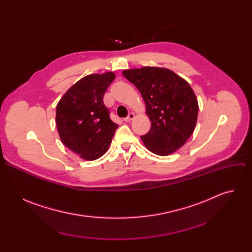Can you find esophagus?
Here are the masks:
<instances>
[{
	"label": "esophagus",
	"mask_w": 252,
	"mask_h": 252,
	"mask_svg": "<svg viewBox=\"0 0 252 252\" xmlns=\"http://www.w3.org/2000/svg\"><path fill=\"white\" fill-rule=\"evenodd\" d=\"M133 118H134V114L129 113V114H128V116H127L126 118H125V119H124V121H125L126 123H128V122H130L131 120H133Z\"/></svg>",
	"instance_id": "obj_1"
}]
</instances>
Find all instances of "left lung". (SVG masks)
I'll return each instance as SVG.
<instances>
[{"label":"left lung","instance_id":"8db88e82","mask_svg":"<svg viewBox=\"0 0 252 252\" xmlns=\"http://www.w3.org/2000/svg\"><path fill=\"white\" fill-rule=\"evenodd\" d=\"M123 76L146 102L152 126L140 138L148 150L168 156L182 148L194 130L198 114L197 98L189 83L170 69L155 66L126 69Z\"/></svg>","mask_w":252,"mask_h":252}]
</instances>
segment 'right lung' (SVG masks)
<instances>
[{"instance_id": "1", "label": "right lung", "mask_w": 252, "mask_h": 252, "mask_svg": "<svg viewBox=\"0 0 252 252\" xmlns=\"http://www.w3.org/2000/svg\"><path fill=\"white\" fill-rule=\"evenodd\" d=\"M115 78L112 71L89 75L70 87L57 104L56 125L62 142L86 160L106 153L119 126L102 100Z\"/></svg>"}]
</instances>
